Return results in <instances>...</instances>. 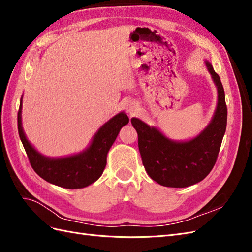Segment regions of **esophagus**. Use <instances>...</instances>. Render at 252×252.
<instances>
[{
	"label": "esophagus",
	"mask_w": 252,
	"mask_h": 252,
	"mask_svg": "<svg viewBox=\"0 0 252 252\" xmlns=\"http://www.w3.org/2000/svg\"><path fill=\"white\" fill-rule=\"evenodd\" d=\"M126 110H127V112H128L129 114H130V116H133V114H135L136 110H138V106L135 105V103H129V104L127 105Z\"/></svg>",
	"instance_id": "obj_1"
}]
</instances>
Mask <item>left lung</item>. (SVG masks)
<instances>
[{
    "mask_svg": "<svg viewBox=\"0 0 252 252\" xmlns=\"http://www.w3.org/2000/svg\"><path fill=\"white\" fill-rule=\"evenodd\" d=\"M218 88V105L208 126L194 139L172 141L156 127L132 118L131 124L139 135L142 162L149 177L166 187L183 188L204 180L215 166L226 131L227 106L225 91L219 74L206 61Z\"/></svg>",
    "mask_w": 252,
    "mask_h": 252,
    "instance_id": "8db88e82",
    "label": "left lung"
}]
</instances>
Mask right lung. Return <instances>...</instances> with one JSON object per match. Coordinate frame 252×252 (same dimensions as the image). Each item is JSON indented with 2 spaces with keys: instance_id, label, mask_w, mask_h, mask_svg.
Returning <instances> with one entry per match:
<instances>
[{
  "instance_id": "add662e5",
  "label": "right lung",
  "mask_w": 252,
  "mask_h": 252,
  "mask_svg": "<svg viewBox=\"0 0 252 252\" xmlns=\"http://www.w3.org/2000/svg\"><path fill=\"white\" fill-rule=\"evenodd\" d=\"M21 113L22 98L18 112V129L30 165L45 181L68 189L87 187L101 177L107 163V154L110 147L116 141L121 128L129 122L127 114L120 112L98 129L86 150L70 157L51 158L36 151L26 139L22 127Z\"/></svg>"
}]
</instances>
